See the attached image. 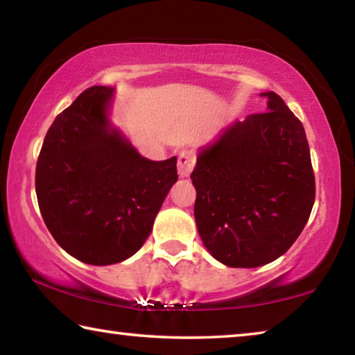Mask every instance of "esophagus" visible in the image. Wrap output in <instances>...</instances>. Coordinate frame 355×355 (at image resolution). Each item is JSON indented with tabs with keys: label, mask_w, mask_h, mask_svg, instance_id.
Wrapping results in <instances>:
<instances>
[{
	"label": "esophagus",
	"mask_w": 355,
	"mask_h": 355,
	"mask_svg": "<svg viewBox=\"0 0 355 355\" xmlns=\"http://www.w3.org/2000/svg\"><path fill=\"white\" fill-rule=\"evenodd\" d=\"M196 164V155L192 152H182L178 155V175L182 178L189 177L192 167Z\"/></svg>",
	"instance_id": "obj_1"
}]
</instances>
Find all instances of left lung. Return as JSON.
Masks as SVG:
<instances>
[{
    "label": "left lung",
    "mask_w": 355,
    "mask_h": 355,
    "mask_svg": "<svg viewBox=\"0 0 355 355\" xmlns=\"http://www.w3.org/2000/svg\"><path fill=\"white\" fill-rule=\"evenodd\" d=\"M266 112L233 122L200 148L191 173L197 230L216 260L257 268L291 248L315 203V175L300 120L275 92Z\"/></svg>",
    "instance_id": "left-lung-1"
}]
</instances>
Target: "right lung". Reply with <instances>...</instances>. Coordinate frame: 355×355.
Masks as SVG:
<instances>
[{"mask_svg":"<svg viewBox=\"0 0 355 355\" xmlns=\"http://www.w3.org/2000/svg\"><path fill=\"white\" fill-rule=\"evenodd\" d=\"M112 87L92 86L55 119L35 167L45 225L76 260L106 266L142 248L178 180L177 158L150 161L112 128Z\"/></svg>","mask_w":355,"mask_h":355,"instance_id":"right-lung-1","label":"right lung"}]
</instances>
